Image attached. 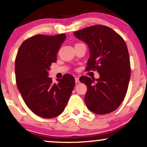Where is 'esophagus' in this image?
<instances>
[{
  "label": "esophagus",
  "mask_w": 147,
  "mask_h": 147,
  "mask_svg": "<svg viewBox=\"0 0 147 147\" xmlns=\"http://www.w3.org/2000/svg\"><path fill=\"white\" fill-rule=\"evenodd\" d=\"M75 82L76 83H80V80H79V78H78V77H76L75 78Z\"/></svg>",
  "instance_id": "1"
}]
</instances>
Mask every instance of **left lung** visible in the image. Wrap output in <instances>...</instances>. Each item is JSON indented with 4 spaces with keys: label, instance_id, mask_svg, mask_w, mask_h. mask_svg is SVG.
<instances>
[{
    "label": "left lung",
    "instance_id": "1",
    "mask_svg": "<svg viewBox=\"0 0 147 147\" xmlns=\"http://www.w3.org/2000/svg\"><path fill=\"white\" fill-rule=\"evenodd\" d=\"M74 34L90 49L86 69H96L100 74L98 79L88 76L80 78L87 86L86 106L95 114L110 113L123 101L130 81V63L125 41L104 25H93Z\"/></svg>",
    "mask_w": 147,
    "mask_h": 147
}]
</instances>
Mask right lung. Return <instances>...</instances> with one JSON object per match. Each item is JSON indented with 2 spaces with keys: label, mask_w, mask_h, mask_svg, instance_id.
<instances>
[{
  "label": "right lung",
  "mask_w": 147,
  "mask_h": 147,
  "mask_svg": "<svg viewBox=\"0 0 147 147\" xmlns=\"http://www.w3.org/2000/svg\"><path fill=\"white\" fill-rule=\"evenodd\" d=\"M66 38L65 34L37 35L20 46L15 59L17 86L24 102L36 115L55 118L65 109L75 86V79L65 74L53 83L48 77L52 63Z\"/></svg>",
  "instance_id": "obj_1"
}]
</instances>
